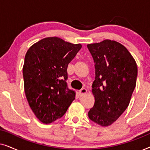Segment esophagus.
Here are the masks:
<instances>
[{
  "label": "esophagus",
  "instance_id": "1",
  "mask_svg": "<svg viewBox=\"0 0 150 150\" xmlns=\"http://www.w3.org/2000/svg\"><path fill=\"white\" fill-rule=\"evenodd\" d=\"M87 90L85 88H83V89H81L79 91V96H83V95H85V94L87 93Z\"/></svg>",
  "mask_w": 150,
  "mask_h": 150
}]
</instances>
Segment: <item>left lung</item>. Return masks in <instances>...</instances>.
I'll use <instances>...</instances> for the list:
<instances>
[{
    "instance_id": "1",
    "label": "left lung",
    "mask_w": 150,
    "mask_h": 150,
    "mask_svg": "<svg viewBox=\"0 0 150 150\" xmlns=\"http://www.w3.org/2000/svg\"><path fill=\"white\" fill-rule=\"evenodd\" d=\"M95 63V103L88 112L101 126H110L129 105L136 87L137 65L125 46L113 40L87 44Z\"/></svg>"
}]
</instances>
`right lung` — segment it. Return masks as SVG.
<instances>
[{"mask_svg":"<svg viewBox=\"0 0 150 150\" xmlns=\"http://www.w3.org/2000/svg\"><path fill=\"white\" fill-rule=\"evenodd\" d=\"M82 45L57 37L42 39L26 53L22 69L24 92L30 108L44 124L63 116L76 93L67 87V68Z\"/></svg>","mask_w":150,"mask_h":150,"instance_id":"add662e5","label":"right lung"}]
</instances>
